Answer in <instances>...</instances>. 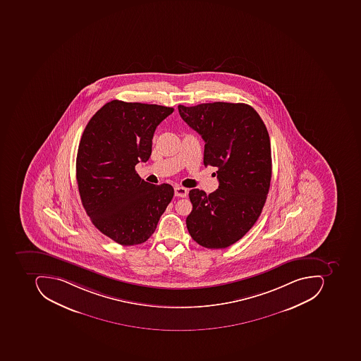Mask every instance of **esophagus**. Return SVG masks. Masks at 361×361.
<instances>
[{"instance_id":"1","label":"esophagus","mask_w":361,"mask_h":361,"mask_svg":"<svg viewBox=\"0 0 361 361\" xmlns=\"http://www.w3.org/2000/svg\"><path fill=\"white\" fill-rule=\"evenodd\" d=\"M188 193H189V190L185 189L183 186H176L175 195L178 197H186Z\"/></svg>"}]
</instances>
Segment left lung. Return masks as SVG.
<instances>
[{"label":"left lung","instance_id":"1","mask_svg":"<svg viewBox=\"0 0 361 361\" xmlns=\"http://www.w3.org/2000/svg\"><path fill=\"white\" fill-rule=\"evenodd\" d=\"M180 116L205 141L204 165L217 168L219 188L193 189L186 226L196 243L226 248L257 221L271 181L270 137L257 111L244 103L179 105Z\"/></svg>","mask_w":361,"mask_h":361}]
</instances>
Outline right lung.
<instances>
[{"mask_svg":"<svg viewBox=\"0 0 361 361\" xmlns=\"http://www.w3.org/2000/svg\"><path fill=\"white\" fill-rule=\"evenodd\" d=\"M172 111L114 99L83 131L75 161L81 202L92 224L121 245L149 240L173 197L170 184L149 183L135 171L137 164L149 161L156 127Z\"/></svg>","mask_w":361,"mask_h":361,"instance_id":"1","label":"right lung"}]
</instances>
